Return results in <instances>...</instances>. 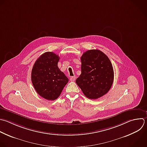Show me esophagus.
Listing matches in <instances>:
<instances>
[{"label":"esophagus","mask_w":147,"mask_h":147,"mask_svg":"<svg viewBox=\"0 0 147 147\" xmlns=\"http://www.w3.org/2000/svg\"><path fill=\"white\" fill-rule=\"evenodd\" d=\"M75 79H76V76H71V77L70 78V81H71V82H74V81H75Z\"/></svg>","instance_id":"obj_1"}]
</instances>
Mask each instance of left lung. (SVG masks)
Returning a JSON list of instances; mask_svg holds the SVG:
<instances>
[{
  "mask_svg": "<svg viewBox=\"0 0 147 147\" xmlns=\"http://www.w3.org/2000/svg\"><path fill=\"white\" fill-rule=\"evenodd\" d=\"M81 74L76 80L84 95L91 99H98L110 89L114 80L112 64L102 51L92 49L81 57Z\"/></svg>",
  "mask_w": 147,
  "mask_h": 147,
  "instance_id": "1",
  "label": "left lung"
}]
</instances>
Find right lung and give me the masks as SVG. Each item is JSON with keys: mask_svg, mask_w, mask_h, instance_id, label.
I'll list each match as a JSON object with an SVG mask.
<instances>
[{"mask_svg": "<svg viewBox=\"0 0 147 147\" xmlns=\"http://www.w3.org/2000/svg\"><path fill=\"white\" fill-rule=\"evenodd\" d=\"M60 57L53 52H45L35 62L32 82L37 92L49 100L56 99L68 82V78L58 67Z\"/></svg>", "mask_w": 147, "mask_h": 147, "instance_id": "obj_1", "label": "right lung"}]
</instances>
